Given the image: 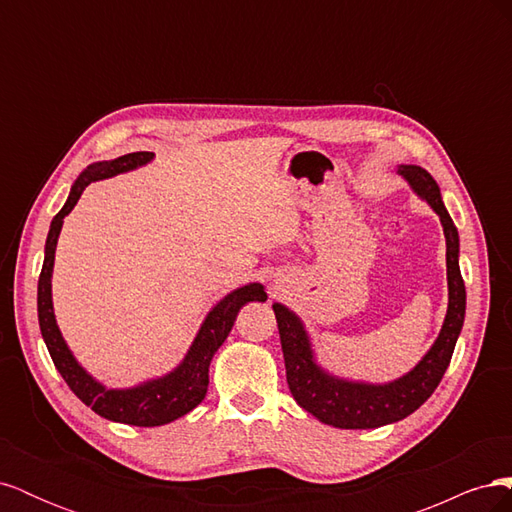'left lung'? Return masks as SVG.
<instances>
[{
  "label": "left lung",
  "mask_w": 512,
  "mask_h": 512,
  "mask_svg": "<svg viewBox=\"0 0 512 512\" xmlns=\"http://www.w3.org/2000/svg\"><path fill=\"white\" fill-rule=\"evenodd\" d=\"M397 173L440 215L446 237L448 309L438 339L418 365L406 376L386 384L337 378L316 363L312 342H309L299 316L292 314L286 305L273 303L282 339L286 380L294 401L324 425L339 429H376L397 423L421 408L438 389L444 371L451 363L463 327V316H466V286H463L459 271V235L442 203L438 183L425 168L414 164H401Z\"/></svg>",
  "instance_id": "1"
}]
</instances>
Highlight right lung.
Returning <instances> with one entry per match:
<instances>
[{"instance_id": "obj_1", "label": "right lung", "mask_w": 512, "mask_h": 512, "mask_svg": "<svg viewBox=\"0 0 512 512\" xmlns=\"http://www.w3.org/2000/svg\"><path fill=\"white\" fill-rule=\"evenodd\" d=\"M151 160V151H136L108 162H94L83 170L81 177L72 185L66 205L61 207V211L51 222L49 237H46L44 245V265L38 280L40 331L61 378L66 380L72 393L96 414L108 418V421L136 427L166 425L194 410L207 395L211 359L228 337L232 324L237 320L239 309L250 301H267V292L262 284H247L232 290L207 314L205 322L200 324L188 354L183 356V361L170 371V374L156 380H147L143 384L132 386V389H106L102 382H98L94 376H89L79 365V361L74 359V354L70 352L57 327L51 294L55 247L61 226H64V218L74 209V205L79 203L81 194L91 181L128 173V170L145 166Z\"/></svg>"}]
</instances>
